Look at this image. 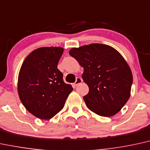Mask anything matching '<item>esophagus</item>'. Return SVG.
Wrapping results in <instances>:
<instances>
[{
  "mask_svg": "<svg viewBox=\"0 0 150 150\" xmlns=\"http://www.w3.org/2000/svg\"><path fill=\"white\" fill-rule=\"evenodd\" d=\"M82 79L81 78V77H77L76 79V81H75V82L74 83V85H75V86L79 85V84H80V83L82 82Z\"/></svg>",
  "mask_w": 150,
  "mask_h": 150,
  "instance_id": "obj_1",
  "label": "esophagus"
}]
</instances>
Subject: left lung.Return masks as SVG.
<instances>
[{
	"label": "left lung",
	"instance_id": "left-lung-1",
	"mask_svg": "<svg viewBox=\"0 0 150 150\" xmlns=\"http://www.w3.org/2000/svg\"><path fill=\"white\" fill-rule=\"evenodd\" d=\"M69 54L84 68L82 77L89 88L84 96L87 108L103 117L120 112L129 100L133 83L131 68L120 52L93 43L71 49Z\"/></svg>",
	"mask_w": 150,
	"mask_h": 150
}]
</instances>
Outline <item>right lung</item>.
<instances>
[{
    "label": "right lung",
    "instance_id": "obj_1",
    "mask_svg": "<svg viewBox=\"0 0 150 150\" xmlns=\"http://www.w3.org/2000/svg\"><path fill=\"white\" fill-rule=\"evenodd\" d=\"M64 48L36 49L25 59L18 77V93L26 109L40 120H50L64 108L73 89L57 68Z\"/></svg>",
    "mask_w": 150,
    "mask_h": 150
}]
</instances>
